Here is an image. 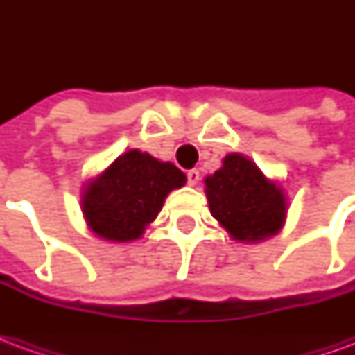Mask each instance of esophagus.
Here are the masks:
<instances>
[{
  "label": "esophagus",
  "instance_id": "1",
  "mask_svg": "<svg viewBox=\"0 0 355 355\" xmlns=\"http://www.w3.org/2000/svg\"><path fill=\"white\" fill-rule=\"evenodd\" d=\"M186 177H188V184L196 186V184H198V180H200V171L190 169L188 173H186Z\"/></svg>",
  "mask_w": 355,
  "mask_h": 355
}]
</instances>
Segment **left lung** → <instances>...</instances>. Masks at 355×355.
Returning <instances> with one entry per match:
<instances>
[{"label":"left lung","mask_w":355,"mask_h":355,"mask_svg":"<svg viewBox=\"0 0 355 355\" xmlns=\"http://www.w3.org/2000/svg\"><path fill=\"white\" fill-rule=\"evenodd\" d=\"M211 215L238 241H262L282 230L287 215L283 190L251 159L228 154L223 167L205 178Z\"/></svg>","instance_id":"1"}]
</instances>
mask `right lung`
Wrapping results in <instances>:
<instances>
[{"mask_svg":"<svg viewBox=\"0 0 355 355\" xmlns=\"http://www.w3.org/2000/svg\"><path fill=\"white\" fill-rule=\"evenodd\" d=\"M184 184L186 175L173 163L131 150L85 188L81 209L98 238L132 241L162 211L167 193Z\"/></svg>","mask_w":355,"mask_h":355,"instance_id":"obj_1","label":"right lung"}]
</instances>
